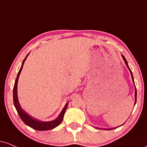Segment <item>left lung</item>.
<instances>
[{"instance_id": "left-lung-1", "label": "left lung", "mask_w": 147, "mask_h": 147, "mask_svg": "<svg viewBox=\"0 0 147 147\" xmlns=\"http://www.w3.org/2000/svg\"><path fill=\"white\" fill-rule=\"evenodd\" d=\"M122 57H123V59H124V61H125V63H126V65H127V68H129V71H130V72H131V77H132V80H133V81H134V77H133V75H132V72H131V70L129 69V66H128V63H127V60H126V59H125V57L123 55H122ZM135 85V84H134ZM135 88H136V86H135ZM136 99H137V93H136V89H135V104H136ZM110 130V129H109Z\"/></svg>"}]
</instances>
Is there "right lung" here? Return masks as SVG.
Returning <instances> with one entry per match:
<instances>
[{
    "instance_id": "add662e5",
    "label": "right lung",
    "mask_w": 147,
    "mask_h": 147,
    "mask_svg": "<svg viewBox=\"0 0 147 147\" xmlns=\"http://www.w3.org/2000/svg\"><path fill=\"white\" fill-rule=\"evenodd\" d=\"M27 56L28 55H26L25 59L23 60L22 63V67H21L20 70H19L16 79V81H15V84H14V86H13V98L14 106H15L16 109L18 114L19 116H20V118L22 119V121L24 122V124L28 125V126L31 127V128L34 129L38 130V131H47V130L52 129L55 128V127H57L58 125H60V123L62 122L63 116H64V113L66 112L67 105H68V102L66 104L65 107H63V110L61 111V112L60 113L59 116H58L55 120H54V121H49V122L39 121L38 120L35 119V118L32 117L31 116H30L29 114H27V113H26L25 111L21 107V106L20 105V103H19L18 102V99L17 85H18V81L19 76H20L21 71H22L23 65H24V62L26 60V57H27Z\"/></svg>"
}]
</instances>
